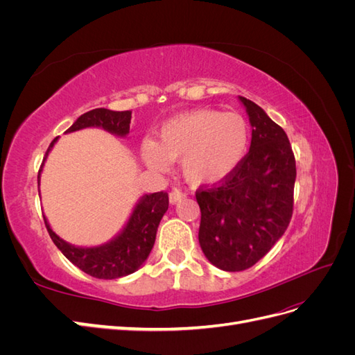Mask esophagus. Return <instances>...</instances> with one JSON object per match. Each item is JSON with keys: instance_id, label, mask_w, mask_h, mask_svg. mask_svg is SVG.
<instances>
[{"instance_id": "obj_1", "label": "esophagus", "mask_w": 355, "mask_h": 355, "mask_svg": "<svg viewBox=\"0 0 355 355\" xmlns=\"http://www.w3.org/2000/svg\"><path fill=\"white\" fill-rule=\"evenodd\" d=\"M187 194L182 189H179V188H173L170 191V194H168V198H170V202L171 204H176L179 200H182L184 198Z\"/></svg>"}]
</instances>
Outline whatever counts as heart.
Instances as JSON below:
<instances>
[{
  "instance_id": "1",
  "label": "heart",
  "mask_w": 355,
  "mask_h": 355,
  "mask_svg": "<svg viewBox=\"0 0 355 355\" xmlns=\"http://www.w3.org/2000/svg\"><path fill=\"white\" fill-rule=\"evenodd\" d=\"M250 144L245 120L235 112L196 110L161 125L157 142L142 144V158L155 170H167L182 159V171L192 184H213L239 167Z\"/></svg>"
}]
</instances>
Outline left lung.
I'll return each instance as SVG.
<instances>
[{"mask_svg": "<svg viewBox=\"0 0 355 355\" xmlns=\"http://www.w3.org/2000/svg\"><path fill=\"white\" fill-rule=\"evenodd\" d=\"M252 124L250 149L239 167L196 198L201 210L198 241L223 271L253 266L282 239L293 214L296 161L283 128L254 102L240 96Z\"/></svg>", "mask_w": 355, "mask_h": 355, "instance_id": "8db88e82", "label": "left lung"}]
</instances>
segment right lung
Masks as SVG:
<instances>
[{"label":"right lung","instance_id":"right-lung-1","mask_svg":"<svg viewBox=\"0 0 355 355\" xmlns=\"http://www.w3.org/2000/svg\"><path fill=\"white\" fill-rule=\"evenodd\" d=\"M130 121L132 111H111L98 108L83 114L68 128V132H77L85 127H102L103 130L110 133L125 136L130 130ZM56 141L58 137L53 139L44 161ZM44 161H42V164H44ZM42 164L38 170V184ZM167 209V192L159 191L154 192V194L144 196L141 201L137 202L124 230L112 241L98 247H75L68 244L53 232L46 216L44 223L50 234V239L58 245V249L65 254L68 261L92 277L112 280V278H120L135 272L146 261L155 243L159 220L164 216Z\"/></svg>","mask_w":355,"mask_h":355}]
</instances>
